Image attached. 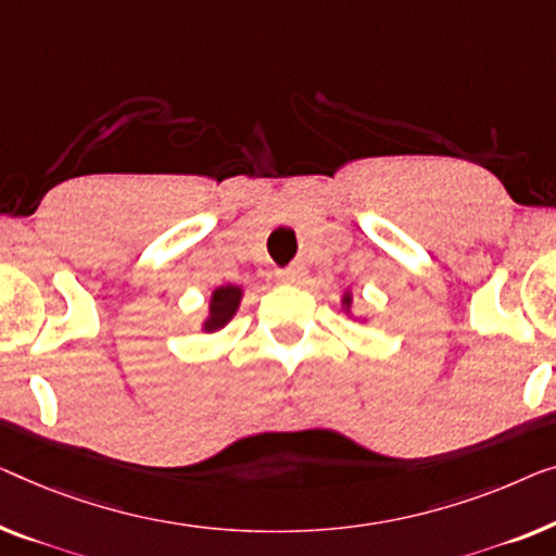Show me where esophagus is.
Segmentation results:
<instances>
[{
    "label": "esophagus",
    "instance_id": "34e87169",
    "mask_svg": "<svg viewBox=\"0 0 556 556\" xmlns=\"http://www.w3.org/2000/svg\"><path fill=\"white\" fill-rule=\"evenodd\" d=\"M280 278H283L286 283H301V280L305 278V265H301V263L288 265L286 270H280Z\"/></svg>",
    "mask_w": 556,
    "mask_h": 556
}]
</instances>
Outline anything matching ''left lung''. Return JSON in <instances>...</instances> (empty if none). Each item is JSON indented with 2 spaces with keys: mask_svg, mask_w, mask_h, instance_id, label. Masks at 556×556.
I'll use <instances>...</instances> for the list:
<instances>
[{
  "mask_svg": "<svg viewBox=\"0 0 556 556\" xmlns=\"http://www.w3.org/2000/svg\"><path fill=\"white\" fill-rule=\"evenodd\" d=\"M343 301H345V305H349V303H351V298H349V295H345V298H343Z\"/></svg>",
  "mask_w": 556,
  "mask_h": 556,
  "instance_id": "obj_1",
  "label": "left lung"
}]
</instances>
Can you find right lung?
I'll return each mask as SVG.
<instances>
[{"label": "right lung", "mask_w": 556, "mask_h": 556, "mask_svg": "<svg viewBox=\"0 0 556 556\" xmlns=\"http://www.w3.org/2000/svg\"><path fill=\"white\" fill-rule=\"evenodd\" d=\"M240 305V288L238 286H223L213 293L211 301V318L205 320V331H218L228 320L232 313L238 311Z\"/></svg>", "instance_id": "add662e5"}]
</instances>
